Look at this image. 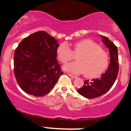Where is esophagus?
<instances>
[{"mask_svg": "<svg viewBox=\"0 0 131 131\" xmlns=\"http://www.w3.org/2000/svg\"><path fill=\"white\" fill-rule=\"evenodd\" d=\"M68 76H70V77L73 78H77V76H74V75H73V74H69V73H68Z\"/></svg>", "mask_w": 131, "mask_h": 131, "instance_id": "obj_1", "label": "esophagus"}]
</instances>
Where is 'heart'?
I'll return each mask as SVG.
<instances>
[{"label":"heart","instance_id":"1","mask_svg":"<svg viewBox=\"0 0 131 131\" xmlns=\"http://www.w3.org/2000/svg\"><path fill=\"white\" fill-rule=\"evenodd\" d=\"M78 55V61L66 64L64 69L74 74H82L88 78L99 76L109 64V55L99 44L89 39H84L74 44L73 51L67 43L63 42L57 48V55L61 63L66 64Z\"/></svg>","mask_w":131,"mask_h":131}]
</instances>
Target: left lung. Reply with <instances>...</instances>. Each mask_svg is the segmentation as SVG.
<instances>
[{
	"label": "left lung",
	"instance_id": "8db88e82",
	"mask_svg": "<svg viewBox=\"0 0 131 131\" xmlns=\"http://www.w3.org/2000/svg\"><path fill=\"white\" fill-rule=\"evenodd\" d=\"M102 42L109 49L110 63L106 71L99 78L91 81L85 80L82 88L78 89L80 95L88 99H95L105 94L112 87L117 78L119 72L117 48L111 40L106 36H102Z\"/></svg>",
	"mask_w": 131,
	"mask_h": 131
}]
</instances>
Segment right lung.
Listing matches in <instances>:
<instances>
[{"mask_svg":"<svg viewBox=\"0 0 131 131\" xmlns=\"http://www.w3.org/2000/svg\"><path fill=\"white\" fill-rule=\"evenodd\" d=\"M57 42L45 31L20 42L14 53V74L23 91L35 96L47 95L63 74L56 59Z\"/></svg>","mask_w":131,"mask_h":131,"instance_id":"add662e5","label":"right lung"}]
</instances>
